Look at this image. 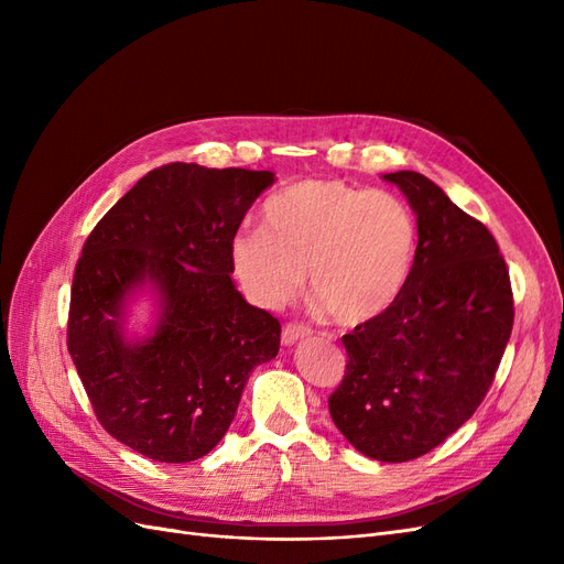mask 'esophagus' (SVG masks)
I'll return each mask as SVG.
<instances>
[{
  "label": "esophagus",
  "mask_w": 564,
  "mask_h": 564,
  "mask_svg": "<svg viewBox=\"0 0 564 564\" xmlns=\"http://www.w3.org/2000/svg\"><path fill=\"white\" fill-rule=\"evenodd\" d=\"M313 332L305 327V324H286V327L282 329V344L284 346H294L296 340H303L308 338Z\"/></svg>",
  "instance_id": "1"
}]
</instances>
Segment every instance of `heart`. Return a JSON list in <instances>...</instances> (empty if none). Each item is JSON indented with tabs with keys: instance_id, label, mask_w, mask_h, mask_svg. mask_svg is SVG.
I'll return each mask as SVG.
<instances>
[{
	"instance_id": "obj_1",
	"label": "heart",
	"mask_w": 564,
	"mask_h": 564,
	"mask_svg": "<svg viewBox=\"0 0 564 564\" xmlns=\"http://www.w3.org/2000/svg\"><path fill=\"white\" fill-rule=\"evenodd\" d=\"M265 228H240L230 263L245 292L280 308L305 282L346 327L386 313L412 275L419 226L398 195L340 181H301L270 197Z\"/></svg>"
}]
</instances>
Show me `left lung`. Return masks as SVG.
Wrapping results in <instances>:
<instances>
[{"label": "left lung", "mask_w": 564, "mask_h": 564, "mask_svg": "<svg viewBox=\"0 0 564 564\" xmlns=\"http://www.w3.org/2000/svg\"><path fill=\"white\" fill-rule=\"evenodd\" d=\"M416 214L412 275L386 313L346 334V377L329 414L350 445L402 464L464 425L513 332V292L491 232L416 172L383 174Z\"/></svg>", "instance_id": "8db88e82"}]
</instances>
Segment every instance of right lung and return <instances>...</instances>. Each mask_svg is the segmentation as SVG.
Listing matches in <instances>:
<instances>
[{"instance_id":"add662e5","label":"right lung","mask_w":564,"mask_h":564,"mask_svg":"<svg viewBox=\"0 0 564 564\" xmlns=\"http://www.w3.org/2000/svg\"><path fill=\"white\" fill-rule=\"evenodd\" d=\"M272 172L174 162L152 169L98 220L70 294L67 350L100 425L162 464L226 435L251 369L280 350V322L232 282L230 240ZM156 305L131 335L132 303Z\"/></svg>"}]
</instances>
